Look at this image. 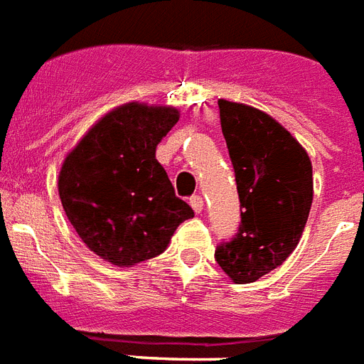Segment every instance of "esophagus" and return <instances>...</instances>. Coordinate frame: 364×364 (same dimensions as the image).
Here are the masks:
<instances>
[{
	"label": "esophagus",
	"instance_id": "obj_1",
	"mask_svg": "<svg viewBox=\"0 0 364 364\" xmlns=\"http://www.w3.org/2000/svg\"><path fill=\"white\" fill-rule=\"evenodd\" d=\"M190 205H191V208H193V210H196L197 214H199V212L203 210V197H200V196H191L190 197Z\"/></svg>",
	"mask_w": 364,
	"mask_h": 364
}]
</instances>
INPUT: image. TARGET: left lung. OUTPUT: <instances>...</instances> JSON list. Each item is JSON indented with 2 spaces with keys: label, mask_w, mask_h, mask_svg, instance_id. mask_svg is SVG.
I'll use <instances>...</instances> for the list:
<instances>
[{
  "label": "left lung",
  "mask_w": 364,
  "mask_h": 364,
  "mask_svg": "<svg viewBox=\"0 0 364 364\" xmlns=\"http://www.w3.org/2000/svg\"><path fill=\"white\" fill-rule=\"evenodd\" d=\"M218 107L242 210L238 231L214 257L235 284H250L297 248L312 206V164L269 114L225 100Z\"/></svg>",
  "instance_id": "1"
}]
</instances>
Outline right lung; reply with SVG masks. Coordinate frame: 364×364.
<instances>
[{
    "label": "right lung",
    "mask_w": 364,
    "mask_h": 364,
    "mask_svg": "<svg viewBox=\"0 0 364 364\" xmlns=\"http://www.w3.org/2000/svg\"><path fill=\"white\" fill-rule=\"evenodd\" d=\"M178 118L173 107L126 103L67 154L58 180L63 210L101 259L118 267L152 259L193 218L156 159V146Z\"/></svg>",
    "instance_id": "obj_1"
}]
</instances>
